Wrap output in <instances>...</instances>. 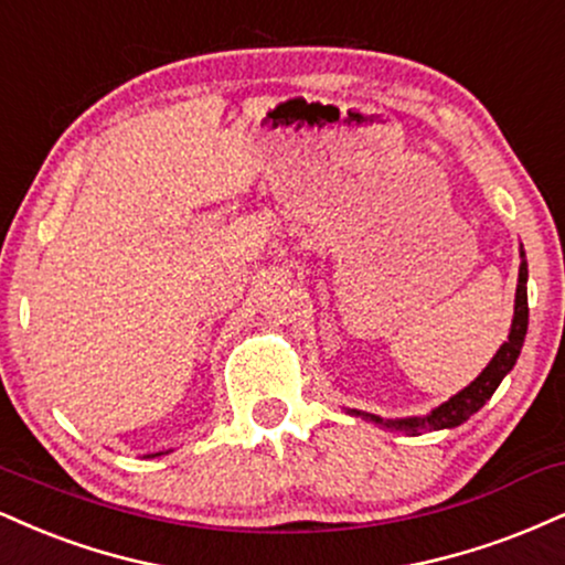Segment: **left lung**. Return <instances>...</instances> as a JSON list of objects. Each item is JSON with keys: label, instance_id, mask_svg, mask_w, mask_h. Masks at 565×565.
Masks as SVG:
<instances>
[{"label": "left lung", "instance_id": "left-lung-1", "mask_svg": "<svg viewBox=\"0 0 565 565\" xmlns=\"http://www.w3.org/2000/svg\"><path fill=\"white\" fill-rule=\"evenodd\" d=\"M521 265H519V287H515V305H513V323L511 331H508V339L500 344V350L494 352V358L489 360L487 369L473 379L471 384L463 386L458 394H452L447 403L434 407L426 416H407V418H382L373 416V413L363 411H350V416H358L363 420H371V424L382 426V429L390 431H405L411 437H418L420 431H439V429H455V426L466 424L473 413L481 411L489 397H492L494 390H498L502 379L513 371L515 360L521 355L523 337H526L529 329V297H526V281H529V265H526V253L521 247Z\"/></svg>", "mask_w": 565, "mask_h": 565}]
</instances>
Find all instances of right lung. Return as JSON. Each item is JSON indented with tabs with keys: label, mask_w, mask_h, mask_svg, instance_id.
Here are the masks:
<instances>
[{
	"label": "right lung",
	"mask_w": 565,
	"mask_h": 565,
	"mask_svg": "<svg viewBox=\"0 0 565 565\" xmlns=\"http://www.w3.org/2000/svg\"><path fill=\"white\" fill-rule=\"evenodd\" d=\"M154 455H162V452H154ZM154 455H152V458H154Z\"/></svg>",
	"instance_id": "add662e5"
}]
</instances>
